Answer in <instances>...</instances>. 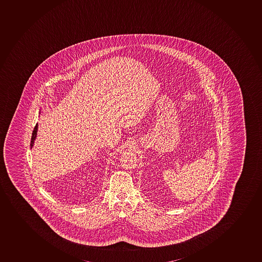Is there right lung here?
<instances>
[{
  "label": "right lung",
  "instance_id": "right-lung-1",
  "mask_svg": "<svg viewBox=\"0 0 262 262\" xmlns=\"http://www.w3.org/2000/svg\"><path fill=\"white\" fill-rule=\"evenodd\" d=\"M37 128H38V124H36L35 127H34L33 133H32V136H31V148L33 147L34 142L36 138V133H37Z\"/></svg>",
  "mask_w": 262,
  "mask_h": 262
}]
</instances>
